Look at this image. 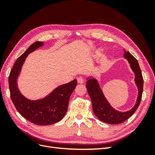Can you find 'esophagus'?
<instances>
[{"mask_svg": "<svg viewBox=\"0 0 155 155\" xmlns=\"http://www.w3.org/2000/svg\"><path fill=\"white\" fill-rule=\"evenodd\" d=\"M77 80L78 83H84V79L81 77V76H79L77 78Z\"/></svg>", "mask_w": 155, "mask_h": 155, "instance_id": "1", "label": "esophagus"}]
</instances>
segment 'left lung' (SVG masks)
I'll return each mask as SVG.
<instances>
[{"mask_svg": "<svg viewBox=\"0 0 155 155\" xmlns=\"http://www.w3.org/2000/svg\"><path fill=\"white\" fill-rule=\"evenodd\" d=\"M124 50V58L127 60L131 70L134 74V83L138 91L136 104L132 109L125 112L114 109L106 99L97 79L94 76L87 78L86 87L92 101L94 113L100 120L109 124H121L129 118L137 110L142 96L143 79L138 61L129 51H126L125 49Z\"/></svg>", "mask_w": 155, "mask_h": 155, "instance_id": "left-lung-1", "label": "left lung"}]
</instances>
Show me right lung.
Here are the masks:
<instances>
[{
  "mask_svg": "<svg viewBox=\"0 0 155 155\" xmlns=\"http://www.w3.org/2000/svg\"><path fill=\"white\" fill-rule=\"evenodd\" d=\"M44 42L37 41L30 46L14 64L9 76L11 99L20 114L37 125H49L61 120L66 114L70 97L77 85V80L54 88L45 97L33 100L25 97L18 87L17 80L22 67L30 53L42 47Z\"/></svg>",
  "mask_w": 155,
  "mask_h": 155,
  "instance_id": "right-lung-1",
  "label": "right lung"
}]
</instances>
